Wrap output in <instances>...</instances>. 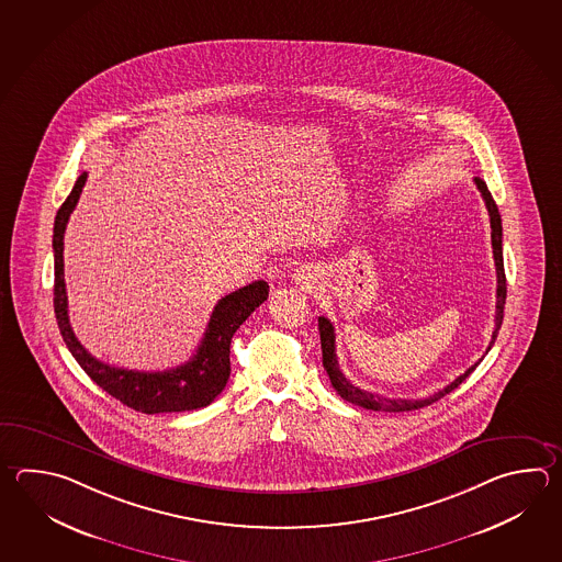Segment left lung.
I'll return each instance as SVG.
<instances>
[{"mask_svg":"<svg viewBox=\"0 0 562 562\" xmlns=\"http://www.w3.org/2000/svg\"><path fill=\"white\" fill-rule=\"evenodd\" d=\"M476 188L481 190L482 200L486 204L488 210V216H491V238H493V254H494V266H496V316H494V333L493 340L488 344L486 352L493 348L494 340L498 336L501 330V324H503L504 316V304H506V276H504V262H503V220L498 214V207L494 204L493 195L488 192L486 183L482 182L481 178H474ZM318 330H321V344H322V364L326 368V374L333 382L334 390L342 396L344 401L360 406V408H367V411H379V413H408V411H418L424 408L432 402L440 401L442 396H447L448 392H452L454 389H459L460 384L464 380L469 379L472 374V370L479 367V362L474 367H470L464 374H460L459 379L454 382H450L448 386L442 390L435 392L432 396L428 398H420V401H406V398H384L380 394L374 392H368V390L358 389L350 380L346 379L338 364V356H336V334H334L333 322L328 318L321 316L318 318Z\"/></svg>","mask_w":562,"mask_h":562,"instance_id":"left-lung-1","label":"left lung"}]
</instances>
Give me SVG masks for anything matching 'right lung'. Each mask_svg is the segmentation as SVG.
Instances as JSON below:
<instances>
[{
  "instance_id": "1",
  "label": "right lung",
  "mask_w": 562,
  "mask_h": 562,
  "mask_svg": "<svg viewBox=\"0 0 562 562\" xmlns=\"http://www.w3.org/2000/svg\"><path fill=\"white\" fill-rule=\"evenodd\" d=\"M88 173H81L71 194L61 204L54 224V310L59 333L71 356L90 379L112 394L115 401L144 414L186 413L204 408L218 396L229 379V342L241 322L268 299V282L256 280L248 286L220 300L207 322L206 333L195 355L182 364L164 372H139L105 364L93 358L76 338L69 326L68 296L64 282V234L69 214L80 200Z\"/></svg>"
}]
</instances>
